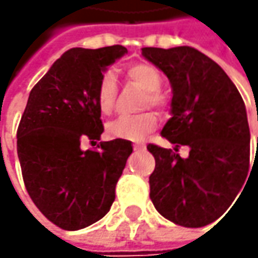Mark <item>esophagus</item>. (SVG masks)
Segmentation results:
<instances>
[{"mask_svg": "<svg viewBox=\"0 0 258 258\" xmlns=\"http://www.w3.org/2000/svg\"><path fill=\"white\" fill-rule=\"evenodd\" d=\"M144 149H145V145H138V144L134 145V151H144Z\"/></svg>", "mask_w": 258, "mask_h": 258, "instance_id": "34e87169", "label": "esophagus"}]
</instances>
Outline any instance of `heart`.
<instances>
[{
  "label": "heart",
  "mask_w": 258,
  "mask_h": 258,
  "mask_svg": "<svg viewBox=\"0 0 258 258\" xmlns=\"http://www.w3.org/2000/svg\"><path fill=\"white\" fill-rule=\"evenodd\" d=\"M126 77L139 85L145 90L141 107H154L158 112L165 113L168 109V99L162 92V76L158 69L148 63H138L129 66ZM117 97V85L112 72H106L96 90V102L99 110L106 116L113 113ZM159 123L158 114L155 112H144L135 116H120L107 124V134L116 139L124 141H141L151 132H154Z\"/></svg>",
  "instance_id": "obj_1"
}]
</instances>
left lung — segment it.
<instances>
[{"label":"left lung","instance_id":"obj_1","mask_svg":"<svg viewBox=\"0 0 258 258\" xmlns=\"http://www.w3.org/2000/svg\"><path fill=\"white\" fill-rule=\"evenodd\" d=\"M142 54L172 86V117L161 135L175 151L148 145L155 158L149 197L166 220L204 227L228 210L250 172L243 97L223 69L192 47H144ZM181 144L190 148L188 158L177 154Z\"/></svg>","mask_w":258,"mask_h":258}]
</instances>
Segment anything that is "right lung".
Returning a JSON list of instances; mask_svg holds the SVG:
<instances>
[{
	"mask_svg": "<svg viewBox=\"0 0 258 258\" xmlns=\"http://www.w3.org/2000/svg\"><path fill=\"white\" fill-rule=\"evenodd\" d=\"M123 45L72 48L31 89L17 131V154L27 192L57 227L76 231L109 213L114 188L132 154L124 139L80 149L103 134L96 102L107 66L126 54Z\"/></svg>",
	"mask_w": 258,
	"mask_h": 258,
	"instance_id": "right-lung-1",
	"label": "right lung"
}]
</instances>
